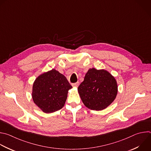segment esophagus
Returning a JSON list of instances; mask_svg holds the SVG:
<instances>
[{"instance_id": "34e87169", "label": "esophagus", "mask_w": 151, "mask_h": 151, "mask_svg": "<svg viewBox=\"0 0 151 151\" xmlns=\"http://www.w3.org/2000/svg\"><path fill=\"white\" fill-rule=\"evenodd\" d=\"M79 82H76V83H72V86H75V87H78V86H79Z\"/></svg>"}]
</instances>
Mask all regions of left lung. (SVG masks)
<instances>
[{
    "instance_id": "8db88e82",
    "label": "left lung",
    "mask_w": 151,
    "mask_h": 151,
    "mask_svg": "<svg viewBox=\"0 0 151 151\" xmlns=\"http://www.w3.org/2000/svg\"><path fill=\"white\" fill-rule=\"evenodd\" d=\"M78 90L86 107L99 111L113 102L117 93V84L115 78L107 70L92 68L86 73Z\"/></svg>"
}]
</instances>
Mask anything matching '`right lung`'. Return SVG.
<instances>
[{
    "instance_id": "obj_1",
    "label": "right lung",
    "mask_w": 151,
    "mask_h": 151,
    "mask_svg": "<svg viewBox=\"0 0 151 151\" xmlns=\"http://www.w3.org/2000/svg\"><path fill=\"white\" fill-rule=\"evenodd\" d=\"M72 88L63 75L52 69L35 79L32 87L33 101L43 112H55L64 106L68 91Z\"/></svg>"
}]
</instances>
